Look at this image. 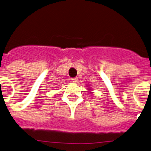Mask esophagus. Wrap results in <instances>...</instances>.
<instances>
[{
  "label": "esophagus",
  "instance_id": "esophagus-1",
  "mask_svg": "<svg viewBox=\"0 0 151 151\" xmlns=\"http://www.w3.org/2000/svg\"><path fill=\"white\" fill-rule=\"evenodd\" d=\"M71 81H72V82H73V83H77V81H78V79H77V77H75V78H72Z\"/></svg>",
  "mask_w": 151,
  "mask_h": 151
}]
</instances>
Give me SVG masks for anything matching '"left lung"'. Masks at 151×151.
Segmentation results:
<instances>
[{
    "label": "left lung",
    "mask_w": 151,
    "mask_h": 151,
    "mask_svg": "<svg viewBox=\"0 0 151 151\" xmlns=\"http://www.w3.org/2000/svg\"><path fill=\"white\" fill-rule=\"evenodd\" d=\"M87 90H88L89 92H90V93H92V89H91V87H89V86H88V88H87Z\"/></svg>",
    "instance_id": "1"
}]
</instances>
